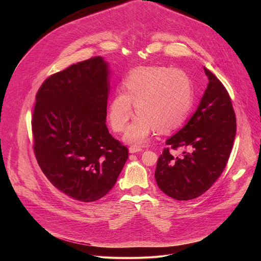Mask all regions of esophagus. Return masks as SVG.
<instances>
[{"label":"esophagus","instance_id":"1","mask_svg":"<svg viewBox=\"0 0 261 261\" xmlns=\"http://www.w3.org/2000/svg\"><path fill=\"white\" fill-rule=\"evenodd\" d=\"M129 152L131 154H134V153H139V152H142V148L140 146H137V145H131L129 147Z\"/></svg>","mask_w":261,"mask_h":261}]
</instances>
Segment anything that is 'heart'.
Instances as JSON below:
<instances>
[{
    "mask_svg": "<svg viewBox=\"0 0 261 261\" xmlns=\"http://www.w3.org/2000/svg\"><path fill=\"white\" fill-rule=\"evenodd\" d=\"M126 93L117 92L108 108L109 123L123 132L133 116L135 105L139 115L128 127L124 140L140 145L147 142L159 128L170 131L187 119L194 100V90L187 73L169 67H138L125 80Z\"/></svg>",
    "mask_w": 261,
    "mask_h": 261,
    "instance_id": "heart-1",
    "label": "heart"
}]
</instances>
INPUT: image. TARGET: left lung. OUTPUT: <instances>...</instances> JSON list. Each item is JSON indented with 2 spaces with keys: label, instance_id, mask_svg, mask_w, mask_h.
Wrapping results in <instances>:
<instances>
[{
  "label": "left lung",
  "instance_id": "1",
  "mask_svg": "<svg viewBox=\"0 0 261 261\" xmlns=\"http://www.w3.org/2000/svg\"><path fill=\"white\" fill-rule=\"evenodd\" d=\"M208 84L191 119L166 140L168 147L159 157L155 171L158 187L176 200L194 199L218 179L225 168L237 132L231 99L222 83L203 67ZM185 147L181 159L169 147Z\"/></svg>",
  "mask_w": 261,
  "mask_h": 261
}]
</instances>
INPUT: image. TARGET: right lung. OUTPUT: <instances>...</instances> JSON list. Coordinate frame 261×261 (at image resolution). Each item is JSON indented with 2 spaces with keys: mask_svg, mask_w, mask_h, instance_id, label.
I'll return each mask as SVG.
<instances>
[{
  "mask_svg": "<svg viewBox=\"0 0 261 261\" xmlns=\"http://www.w3.org/2000/svg\"><path fill=\"white\" fill-rule=\"evenodd\" d=\"M110 73L102 57L92 58L49 76L36 95L37 161L57 189L84 202L113 189L128 159L105 124Z\"/></svg>",
  "mask_w": 261,
  "mask_h": 261,
  "instance_id": "1",
  "label": "right lung"
}]
</instances>
